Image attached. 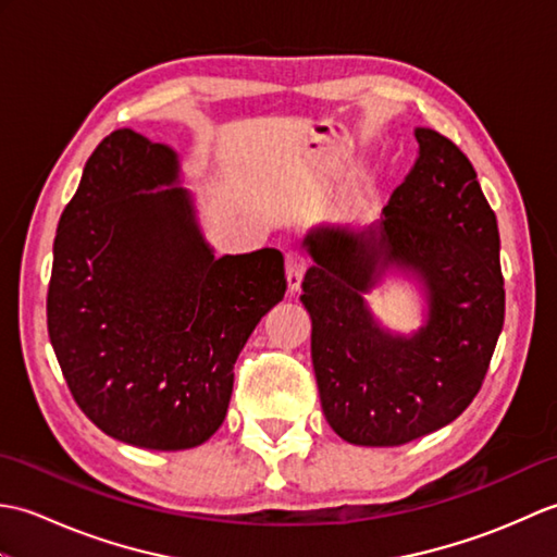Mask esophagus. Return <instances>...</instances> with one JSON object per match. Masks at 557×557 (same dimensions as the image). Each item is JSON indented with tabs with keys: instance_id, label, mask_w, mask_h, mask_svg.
Here are the masks:
<instances>
[{
	"instance_id": "obj_1",
	"label": "esophagus",
	"mask_w": 557,
	"mask_h": 557,
	"mask_svg": "<svg viewBox=\"0 0 557 557\" xmlns=\"http://www.w3.org/2000/svg\"><path fill=\"white\" fill-rule=\"evenodd\" d=\"M306 270H309V263H306V258L301 253H287L285 260V277H287V287L289 294H297L301 287V280L306 275Z\"/></svg>"
}]
</instances>
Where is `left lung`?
Masks as SVG:
<instances>
[{
    "label": "left lung",
    "instance_id": "obj_1",
    "mask_svg": "<svg viewBox=\"0 0 557 557\" xmlns=\"http://www.w3.org/2000/svg\"><path fill=\"white\" fill-rule=\"evenodd\" d=\"M419 160L369 230H313L301 282L311 357L333 431L395 447L455 421L479 395L505 321L498 220L453 140L417 128ZM389 264L417 276L430 323L413 338L374 325L362 304Z\"/></svg>",
    "mask_w": 557,
    "mask_h": 557
}]
</instances>
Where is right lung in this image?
<instances>
[{"label": "right lung", "instance_id": "1", "mask_svg": "<svg viewBox=\"0 0 557 557\" xmlns=\"http://www.w3.org/2000/svg\"><path fill=\"white\" fill-rule=\"evenodd\" d=\"M176 156L132 128L104 136L54 236L47 333L81 411L116 441L188 449L230 407L234 363L285 297L277 248L215 258Z\"/></svg>", "mask_w": 557, "mask_h": 557}]
</instances>
